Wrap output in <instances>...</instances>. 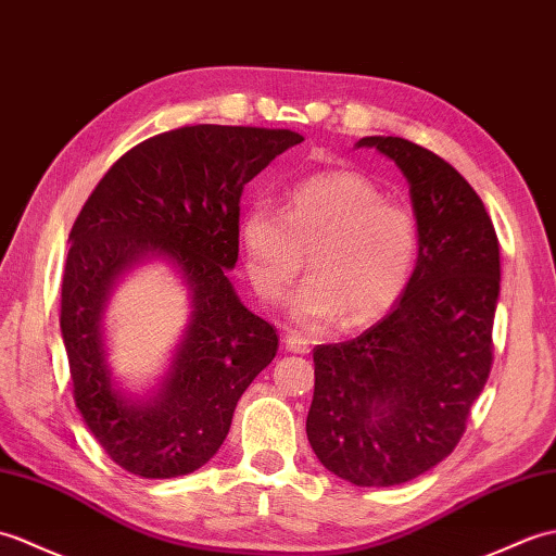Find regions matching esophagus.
<instances>
[{"mask_svg": "<svg viewBox=\"0 0 556 556\" xmlns=\"http://www.w3.org/2000/svg\"><path fill=\"white\" fill-rule=\"evenodd\" d=\"M286 350L294 354H309L312 350V338L306 332L300 330H290L286 336Z\"/></svg>", "mask_w": 556, "mask_h": 556, "instance_id": "obj_1", "label": "esophagus"}]
</instances>
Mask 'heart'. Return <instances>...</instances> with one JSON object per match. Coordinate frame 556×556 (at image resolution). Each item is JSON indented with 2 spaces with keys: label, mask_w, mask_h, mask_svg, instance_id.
Listing matches in <instances>:
<instances>
[{
  "label": "heart",
  "mask_w": 556,
  "mask_h": 556,
  "mask_svg": "<svg viewBox=\"0 0 556 556\" xmlns=\"http://www.w3.org/2000/svg\"><path fill=\"white\" fill-rule=\"evenodd\" d=\"M247 274L268 302L286 298L304 268L314 274L292 300L302 324L344 316L362 326L386 314L412 278L421 226L412 206L388 200L374 180L332 170L294 185L288 206L256 204L240 226Z\"/></svg>",
  "instance_id": "b5f03b06"
}]
</instances>
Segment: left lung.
Returning a JSON list of instances; mask_svg holds the SVG:
<instances>
[{
    "instance_id": "obj_1",
    "label": "left lung",
    "mask_w": 556,
    "mask_h": 556,
    "mask_svg": "<svg viewBox=\"0 0 556 556\" xmlns=\"http://www.w3.org/2000/svg\"><path fill=\"white\" fill-rule=\"evenodd\" d=\"M402 168L421 226L394 309L359 338L314 350L306 438L330 473L390 488L456 447L492 368L500 242L468 180L404 138H362Z\"/></svg>"
}]
</instances>
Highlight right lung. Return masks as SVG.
<instances>
[{"label":"right lung","instance_id":"add662e5","mask_svg":"<svg viewBox=\"0 0 556 556\" xmlns=\"http://www.w3.org/2000/svg\"><path fill=\"white\" fill-rule=\"evenodd\" d=\"M302 140L292 130L180 126L135 144L83 204L61 278V336L73 400L128 473L176 478L204 466L242 392L274 362L276 328L244 309L226 274L238 262L244 185ZM147 253L181 268L195 312L160 400L130 405L110 386L101 309L110 282Z\"/></svg>","mask_w":556,"mask_h":556}]
</instances>
